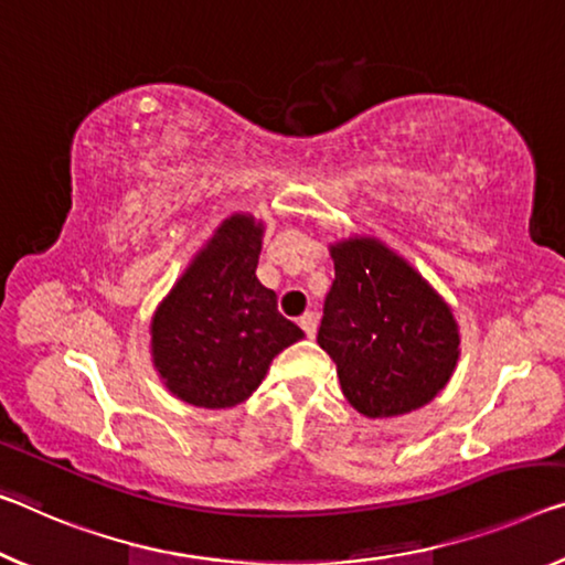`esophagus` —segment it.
Segmentation results:
<instances>
[{
	"label": "esophagus",
	"instance_id": "esophagus-1",
	"mask_svg": "<svg viewBox=\"0 0 565 565\" xmlns=\"http://www.w3.org/2000/svg\"><path fill=\"white\" fill-rule=\"evenodd\" d=\"M298 323H300L302 331H306L308 338H316V331H318V316H316V312H302Z\"/></svg>",
	"mask_w": 565,
	"mask_h": 565
}]
</instances>
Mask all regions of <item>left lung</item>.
Listing matches in <instances>:
<instances>
[{
    "instance_id": "1",
    "label": "left lung",
    "mask_w": 565,
    "mask_h": 565,
    "mask_svg": "<svg viewBox=\"0 0 565 565\" xmlns=\"http://www.w3.org/2000/svg\"><path fill=\"white\" fill-rule=\"evenodd\" d=\"M335 280L318 343L331 355L343 396L369 419L429 404L459 359V328L439 292L384 242L331 245Z\"/></svg>"
}]
</instances>
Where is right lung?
I'll return each mask as SVG.
<instances>
[{
  "label": "right lung",
  "mask_w": 565,
  "mask_h": 565,
  "mask_svg": "<svg viewBox=\"0 0 565 565\" xmlns=\"http://www.w3.org/2000/svg\"><path fill=\"white\" fill-rule=\"evenodd\" d=\"M263 232L253 214L227 216L153 312V366L181 402L204 409L242 404L275 355L306 335L257 280Z\"/></svg>",
  "instance_id": "obj_1"
}]
</instances>
